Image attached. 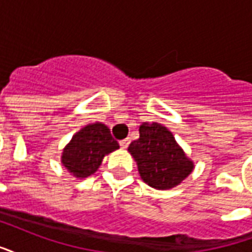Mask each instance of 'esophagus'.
<instances>
[{"instance_id": "34e87169", "label": "esophagus", "mask_w": 252, "mask_h": 252, "mask_svg": "<svg viewBox=\"0 0 252 252\" xmlns=\"http://www.w3.org/2000/svg\"><path fill=\"white\" fill-rule=\"evenodd\" d=\"M130 140L129 139H124L120 141V147L123 148V149H126V148H128V145H129Z\"/></svg>"}]
</instances>
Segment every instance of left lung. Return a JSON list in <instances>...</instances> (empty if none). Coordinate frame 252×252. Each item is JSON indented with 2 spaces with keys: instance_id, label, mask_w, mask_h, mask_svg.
I'll return each mask as SVG.
<instances>
[{
  "instance_id": "1",
  "label": "left lung",
  "mask_w": 252,
  "mask_h": 252,
  "mask_svg": "<svg viewBox=\"0 0 252 252\" xmlns=\"http://www.w3.org/2000/svg\"><path fill=\"white\" fill-rule=\"evenodd\" d=\"M140 137L129 144L140 176L145 184L157 190L172 189L180 185L194 169L166 126L158 123H143Z\"/></svg>"
}]
</instances>
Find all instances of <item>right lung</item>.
Instances as JSON below:
<instances>
[{
	"instance_id": "right-lung-1",
	"label": "right lung",
	"mask_w": 252,
	"mask_h": 252,
	"mask_svg": "<svg viewBox=\"0 0 252 252\" xmlns=\"http://www.w3.org/2000/svg\"><path fill=\"white\" fill-rule=\"evenodd\" d=\"M119 149L108 126L101 123L88 124L76 132L62 152V164L78 178L91 176L100 166L105 155Z\"/></svg>"
}]
</instances>
